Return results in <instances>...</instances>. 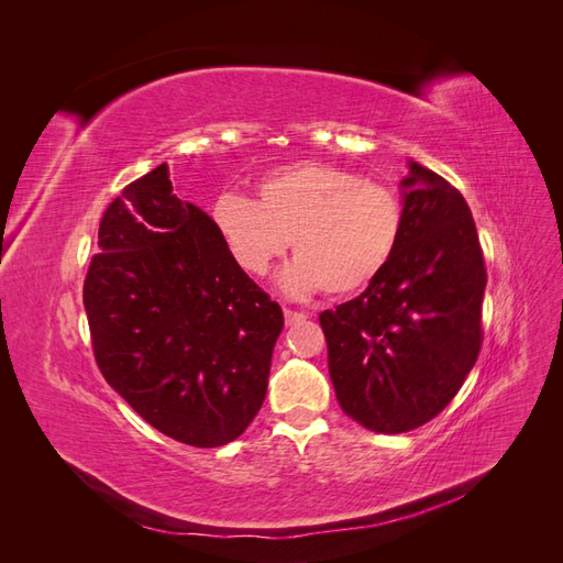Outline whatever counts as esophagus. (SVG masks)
<instances>
[{"label": "esophagus", "mask_w": 563, "mask_h": 563, "mask_svg": "<svg viewBox=\"0 0 563 563\" xmlns=\"http://www.w3.org/2000/svg\"><path fill=\"white\" fill-rule=\"evenodd\" d=\"M308 319V314H302V312H294V310H284V321H286V327H298L300 321H305Z\"/></svg>", "instance_id": "34e87169"}]
</instances>
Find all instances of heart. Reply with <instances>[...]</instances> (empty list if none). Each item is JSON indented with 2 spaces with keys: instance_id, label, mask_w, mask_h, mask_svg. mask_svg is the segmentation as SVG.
Listing matches in <instances>:
<instances>
[{
  "instance_id": "heart-1",
  "label": "heart",
  "mask_w": 563,
  "mask_h": 563,
  "mask_svg": "<svg viewBox=\"0 0 563 563\" xmlns=\"http://www.w3.org/2000/svg\"><path fill=\"white\" fill-rule=\"evenodd\" d=\"M213 228L232 261L261 277L288 249L279 286L288 296H350L376 282L404 234V203L380 183L323 162L265 174L255 201L225 192L211 207Z\"/></svg>"
}]
</instances>
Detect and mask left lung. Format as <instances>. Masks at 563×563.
Listing matches in <instances>:
<instances>
[{
    "mask_svg": "<svg viewBox=\"0 0 563 563\" xmlns=\"http://www.w3.org/2000/svg\"><path fill=\"white\" fill-rule=\"evenodd\" d=\"M399 187L395 258L362 296L319 314L340 408L380 434L444 411L482 347L486 269L467 201L413 159Z\"/></svg>",
    "mask_w": 563,
    "mask_h": 563,
    "instance_id": "obj_1",
    "label": "left lung"
}]
</instances>
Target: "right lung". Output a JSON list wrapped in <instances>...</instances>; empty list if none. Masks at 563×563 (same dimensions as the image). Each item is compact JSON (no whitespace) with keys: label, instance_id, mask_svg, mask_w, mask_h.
Returning a JSON list of instances; mask_svg holds the SVG:
<instances>
[{"label":"right lung","instance_id":"obj_1","mask_svg":"<svg viewBox=\"0 0 563 563\" xmlns=\"http://www.w3.org/2000/svg\"><path fill=\"white\" fill-rule=\"evenodd\" d=\"M84 310L100 373L162 434L225 446L261 411L282 308L232 261L211 216L174 195L168 164L100 220Z\"/></svg>","mask_w":563,"mask_h":563}]
</instances>
